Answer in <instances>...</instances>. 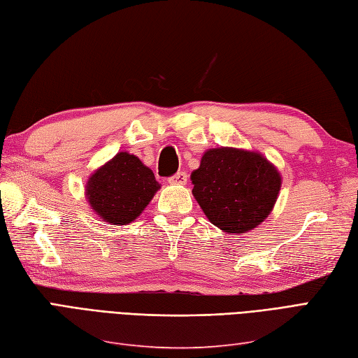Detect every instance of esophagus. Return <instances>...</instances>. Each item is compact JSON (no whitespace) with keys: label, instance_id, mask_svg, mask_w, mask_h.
Returning <instances> with one entry per match:
<instances>
[{"label":"esophagus","instance_id":"34e87169","mask_svg":"<svg viewBox=\"0 0 358 358\" xmlns=\"http://www.w3.org/2000/svg\"><path fill=\"white\" fill-rule=\"evenodd\" d=\"M187 180H188V174L185 171H179V173H176V174H174V176H171L169 179V182H170V184H173V185H185Z\"/></svg>","mask_w":358,"mask_h":358}]
</instances>
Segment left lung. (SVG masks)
Segmentation results:
<instances>
[{
    "label": "left lung",
    "instance_id": "8db88e82",
    "mask_svg": "<svg viewBox=\"0 0 358 358\" xmlns=\"http://www.w3.org/2000/svg\"><path fill=\"white\" fill-rule=\"evenodd\" d=\"M191 182L208 220L231 235L264 222L281 189V174L273 164L257 152L232 147L206 150Z\"/></svg>",
    "mask_w": 358,
    "mask_h": 358
}]
</instances>
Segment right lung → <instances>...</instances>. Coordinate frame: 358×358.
Returning <instances> with one entry per match:
<instances>
[{"label":"right lung","instance_id":"right-lung-1","mask_svg":"<svg viewBox=\"0 0 358 358\" xmlns=\"http://www.w3.org/2000/svg\"><path fill=\"white\" fill-rule=\"evenodd\" d=\"M159 188L149 167L135 155L120 152L90 178L86 199L104 222L120 226L134 222Z\"/></svg>","mask_w":358,"mask_h":358}]
</instances>
